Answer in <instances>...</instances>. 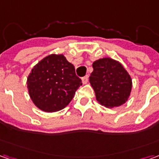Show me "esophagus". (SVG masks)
Instances as JSON below:
<instances>
[{"instance_id":"esophagus-1","label":"esophagus","mask_w":159,"mask_h":159,"mask_svg":"<svg viewBox=\"0 0 159 159\" xmlns=\"http://www.w3.org/2000/svg\"><path fill=\"white\" fill-rule=\"evenodd\" d=\"M88 81H89V76H85L82 77V82H83V84H86L88 83Z\"/></svg>"}]
</instances>
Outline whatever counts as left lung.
Instances as JSON below:
<instances>
[{"instance_id":"8db88e82","label":"left lung","mask_w":159,"mask_h":159,"mask_svg":"<svg viewBox=\"0 0 159 159\" xmlns=\"http://www.w3.org/2000/svg\"><path fill=\"white\" fill-rule=\"evenodd\" d=\"M89 82L97 101L108 108L126 102L132 89V80L124 67L117 60L103 58L93 63Z\"/></svg>"}]
</instances>
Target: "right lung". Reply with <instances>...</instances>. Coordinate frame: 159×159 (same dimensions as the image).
<instances>
[{
  "label": "right lung",
  "mask_w": 159,
  "mask_h": 159,
  "mask_svg": "<svg viewBox=\"0 0 159 159\" xmlns=\"http://www.w3.org/2000/svg\"><path fill=\"white\" fill-rule=\"evenodd\" d=\"M82 84L74 66L63 54H50L42 59L27 78L30 99L36 107L46 112L64 109Z\"/></svg>",
  "instance_id": "add662e5"
}]
</instances>
